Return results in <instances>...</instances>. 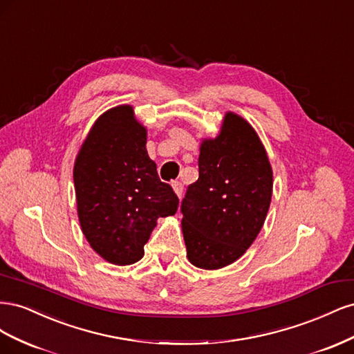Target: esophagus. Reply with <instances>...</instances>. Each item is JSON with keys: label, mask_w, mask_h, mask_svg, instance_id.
Segmentation results:
<instances>
[{"label": "esophagus", "mask_w": 354, "mask_h": 354, "mask_svg": "<svg viewBox=\"0 0 354 354\" xmlns=\"http://www.w3.org/2000/svg\"><path fill=\"white\" fill-rule=\"evenodd\" d=\"M173 189L176 192V195L181 198V195H183V185H181L180 181H173Z\"/></svg>", "instance_id": "34e87169"}]
</instances>
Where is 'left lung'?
<instances>
[{"label": "left lung", "mask_w": 354, "mask_h": 354, "mask_svg": "<svg viewBox=\"0 0 354 354\" xmlns=\"http://www.w3.org/2000/svg\"><path fill=\"white\" fill-rule=\"evenodd\" d=\"M199 178L181 201L189 261L217 270L236 261L263 227L273 173L266 149L242 116L227 112L216 138H205Z\"/></svg>", "instance_id": "1"}]
</instances>
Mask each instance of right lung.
I'll return each instance as SVG.
<instances>
[{
  "label": "right lung",
  "mask_w": 354,
  "mask_h": 354,
  "mask_svg": "<svg viewBox=\"0 0 354 354\" xmlns=\"http://www.w3.org/2000/svg\"><path fill=\"white\" fill-rule=\"evenodd\" d=\"M146 138L131 106H116L94 122L75 160L84 236L102 259L118 266L140 260L156 220L178 208L173 187L159 180L147 155Z\"/></svg>",
  "instance_id": "right-lung-1"
}]
</instances>
